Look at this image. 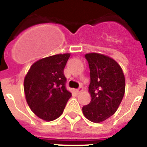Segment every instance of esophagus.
I'll use <instances>...</instances> for the list:
<instances>
[{
  "label": "esophagus",
  "instance_id": "esophagus-1",
  "mask_svg": "<svg viewBox=\"0 0 147 147\" xmlns=\"http://www.w3.org/2000/svg\"><path fill=\"white\" fill-rule=\"evenodd\" d=\"M75 91H76V93H77V94H80V93H81V92L83 91V87H82V86H80L79 88L76 90Z\"/></svg>",
  "mask_w": 147,
  "mask_h": 147
}]
</instances>
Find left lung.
Instances as JSON below:
<instances>
[{
    "instance_id": "left-lung-1",
    "label": "left lung",
    "mask_w": 147,
    "mask_h": 147,
    "mask_svg": "<svg viewBox=\"0 0 147 147\" xmlns=\"http://www.w3.org/2000/svg\"><path fill=\"white\" fill-rule=\"evenodd\" d=\"M90 70L89 93L91 100L82 108L84 117L101 123L117 111L124 96L125 77L120 64L113 58L99 53L85 54Z\"/></svg>"
}]
</instances>
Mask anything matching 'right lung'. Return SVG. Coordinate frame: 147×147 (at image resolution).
Here are the masks:
<instances>
[{
	"instance_id": "obj_1",
	"label": "right lung",
	"mask_w": 147,
	"mask_h": 147,
	"mask_svg": "<svg viewBox=\"0 0 147 147\" xmlns=\"http://www.w3.org/2000/svg\"><path fill=\"white\" fill-rule=\"evenodd\" d=\"M70 53H59L34 63L24 80L25 98L37 117L52 121L63 112L71 94L65 87L63 69Z\"/></svg>"
}]
</instances>
